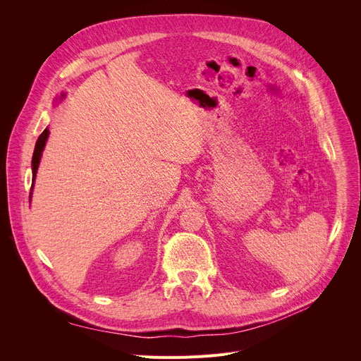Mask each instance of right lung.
<instances>
[{
	"instance_id": "add662e5",
	"label": "right lung",
	"mask_w": 361,
	"mask_h": 361,
	"mask_svg": "<svg viewBox=\"0 0 361 361\" xmlns=\"http://www.w3.org/2000/svg\"><path fill=\"white\" fill-rule=\"evenodd\" d=\"M64 97V94H63ZM48 136H49V130L45 128L41 136L37 137L36 140V145H35V150H33V157H32V178L35 181L36 178V173H37V166H39V162H41V157H42V152H44V147H45V143L48 140ZM33 187V184H32Z\"/></svg>"
}]
</instances>
